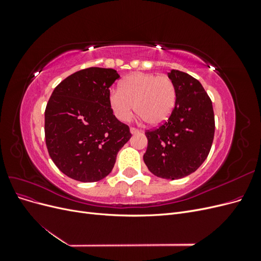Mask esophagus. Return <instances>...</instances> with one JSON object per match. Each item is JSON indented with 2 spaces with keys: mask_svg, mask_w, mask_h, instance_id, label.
<instances>
[{
  "mask_svg": "<svg viewBox=\"0 0 261 261\" xmlns=\"http://www.w3.org/2000/svg\"><path fill=\"white\" fill-rule=\"evenodd\" d=\"M130 133L133 134V135H134V134H137V133H139V129H137V128H135V127H130Z\"/></svg>",
  "mask_w": 261,
  "mask_h": 261,
  "instance_id": "1",
  "label": "esophagus"
}]
</instances>
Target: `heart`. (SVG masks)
I'll list each match as a JSON object with an SVG mask.
<instances>
[{"mask_svg": "<svg viewBox=\"0 0 261 261\" xmlns=\"http://www.w3.org/2000/svg\"><path fill=\"white\" fill-rule=\"evenodd\" d=\"M109 105L121 122L130 120L135 107L137 115L148 125H161L175 108V85L167 75L134 73L124 78L120 90L110 92Z\"/></svg>", "mask_w": 261, "mask_h": 261, "instance_id": "heart-1", "label": "heart"}]
</instances>
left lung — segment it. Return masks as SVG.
Here are the masks:
<instances>
[{
	"mask_svg": "<svg viewBox=\"0 0 261 261\" xmlns=\"http://www.w3.org/2000/svg\"><path fill=\"white\" fill-rule=\"evenodd\" d=\"M168 76L175 85L176 105L167 122L146 132L144 161L153 175L177 179L192 174L207 159L215 136V114L198 81L176 69Z\"/></svg>",
	"mask_w": 261,
	"mask_h": 261,
	"instance_id": "1",
	"label": "left lung"
}]
</instances>
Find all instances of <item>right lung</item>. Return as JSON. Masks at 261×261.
<instances>
[{
	"label": "right lung",
	"instance_id": "add662e5",
	"mask_svg": "<svg viewBox=\"0 0 261 261\" xmlns=\"http://www.w3.org/2000/svg\"><path fill=\"white\" fill-rule=\"evenodd\" d=\"M113 68L89 67L61 82L44 112L45 144L52 161L68 177L97 181L111 173L117 152L132 137L109 105Z\"/></svg>",
	"mask_w": 261,
	"mask_h": 261
}]
</instances>
